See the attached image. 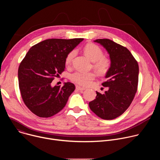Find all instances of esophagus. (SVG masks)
Returning a JSON list of instances; mask_svg holds the SVG:
<instances>
[{"mask_svg": "<svg viewBox=\"0 0 160 160\" xmlns=\"http://www.w3.org/2000/svg\"><path fill=\"white\" fill-rule=\"evenodd\" d=\"M76 88L80 91H83L84 90L85 88H83V87H80V86H76Z\"/></svg>", "mask_w": 160, "mask_h": 160, "instance_id": "esophagus-1", "label": "esophagus"}]
</instances>
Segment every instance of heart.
Returning <instances> with one entry per match:
<instances>
[{
	"label": "heart",
	"instance_id": "b5f03b06",
	"mask_svg": "<svg viewBox=\"0 0 160 160\" xmlns=\"http://www.w3.org/2000/svg\"><path fill=\"white\" fill-rule=\"evenodd\" d=\"M83 50L84 54L93 62L92 66L98 73L106 75L109 71L111 67V61L109 58L104 56L102 50L97 45L88 43L85 45ZM75 54V51H72L66 55L65 64L67 66L72 64ZM96 76V73L93 72H76L70 75V80L78 85L88 86L94 80Z\"/></svg>",
	"mask_w": 160,
	"mask_h": 160
}]
</instances>
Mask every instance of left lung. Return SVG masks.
Wrapping results in <instances>:
<instances>
[{"label": "left lung", "mask_w": 160, "mask_h": 160, "mask_svg": "<svg viewBox=\"0 0 160 160\" xmlns=\"http://www.w3.org/2000/svg\"><path fill=\"white\" fill-rule=\"evenodd\" d=\"M108 52L111 67L102 85L108 87L104 94L96 92L89 108L104 120H112L128 109L138 90L139 65L128 49L109 39H97Z\"/></svg>", "instance_id": "left-lung-1"}]
</instances>
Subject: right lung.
<instances>
[{
	"label": "right lung",
	"instance_id": "obj_1",
	"mask_svg": "<svg viewBox=\"0 0 160 160\" xmlns=\"http://www.w3.org/2000/svg\"><path fill=\"white\" fill-rule=\"evenodd\" d=\"M83 38H51L32 46L18 68L19 87L27 108L35 115L49 118L59 112L75 89L66 82L51 86L55 77L64 71L65 58Z\"/></svg>",
	"mask_w": 160,
	"mask_h": 160
}]
</instances>
